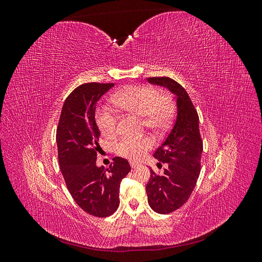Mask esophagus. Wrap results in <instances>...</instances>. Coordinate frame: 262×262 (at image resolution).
Instances as JSON below:
<instances>
[{
    "mask_svg": "<svg viewBox=\"0 0 262 262\" xmlns=\"http://www.w3.org/2000/svg\"><path fill=\"white\" fill-rule=\"evenodd\" d=\"M130 166L132 168H139V167H141V164L140 163H137V162H130Z\"/></svg>",
    "mask_w": 262,
    "mask_h": 262,
    "instance_id": "34e87169",
    "label": "esophagus"
}]
</instances>
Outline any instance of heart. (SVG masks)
<instances>
[{"mask_svg": "<svg viewBox=\"0 0 262 262\" xmlns=\"http://www.w3.org/2000/svg\"><path fill=\"white\" fill-rule=\"evenodd\" d=\"M113 102L126 112L144 118L146 126L154 130L163 129L169 122L172 105L169 97L160 95L156 90L147 86H128L117 92ZM96 123L100 132L107 138L115 137L118 132L117 115L109 108H100L96 113ZM149 138H123L118 142L116 150L119 155L140 160L152 147Z\"/></svg>", "mask_w": 262, "mask_h": 262, "instance_id": "1", "label": "heart"}]
</instances>
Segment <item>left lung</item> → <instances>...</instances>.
I'll use <instances>...</instances> for the list:
<instances>
[{"label": "left lung", "instance_id": "8db88e82", "mask_svg": "<svg viewBox=\"0 0 262 262\" xmlns=\"http://www.w3.org/2000/svg\"><path fill=\"white\" fill-rule=\"evenodd\" d=\"M147 82L163 86L175 95L177 115L172 128L154 157L167 164L162 176L150 169L146 185L147 201L156 213L168 214L189 199L200 175L203 150L199 131V116L188 93L169 77H149Z\"/></svg>", "mask_w": 262, "mask_h": 262}]
</instances>
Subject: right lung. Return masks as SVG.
Returning a JSON list of instances; mask_svg holds the SVG:
<instances>
[{
	"instance_id": "add662e5",
	"label": "right lung",
	"mask_w": 262,
	"mask_h": 262,
	"mask_svg": "<svg viewBox=\"0 0 262 262\" xmlns=\"http://www.w3.org/2000/svg\"><path fill=\"white\" fill-rule=\"evenodd\" d=\"M113 83H85L69 95L57 129L60 170L78 207L106 217L119 207L120 182L131 170L129 162L115 157L108 168L96 165L100 132L95 120L99 98Z\"/></svg>"
}]
</instances>
